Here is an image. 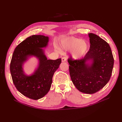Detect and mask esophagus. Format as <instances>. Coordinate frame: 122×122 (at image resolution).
I'll return each mask as SVG.
<instances>
[{
    "label": "esophagus",
    "instance_id": "obj_1",
    "mask_svg": "<svg viewBox=\"0 0 122 122\" xmlns=\"http://www.w3.org/2000/svg\"><path fill=\"white\" fill-rule=\"evenodd\" d=\"M66 61H67V57L64 56L61 58V61L62 62H65Z\"/></svg>",
    "mask_w": 122,
    "mask_h": 122
}]
</instances>
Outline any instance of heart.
Wrapping results in <instances>:
<instances>
[{"label":"heart","mask_w":122,"mask_h":122,"mask_svg":"<svg viewBox=\"0 0 122 122\" xmlns=\"http://www.w3.org/2000/svg\"><path fill=\"white\" fill-rule=\"evenodd\" d=\"M61 47L66 50L72 49V57L76 60H78L83 57L87 53L88 44L85 40H80L74 37H69L62 41Z\"/></svg>","instance_id":"b5f03b06"}]
</instances>
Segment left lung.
<instances>
[{"label":"left lung","instance_id":"obj_1","mask_svg":"<svg viewBox=\"0 0 122 122\" xmlns=\"http://www.w3.org/2000/svg\"><path fill=\"white\" fill-rule=\"evenodd\" d=\"M90 48L84 58L68 61L71 80L77 89L83 93H96L108 83L112 76L114 59L109 44L97 35L90 33Z\"/></svg>","mask_w":122,"mask_h":122}]
</instances>
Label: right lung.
<instances>
[{"mask_svg":"<svg viewBox=\"0 0 122 122\" xmlns=\"http://www.w3.org/2000/svg\"><path fill=\"white\" fill-rule=\"evenodd\" d=\"M48 42V36H29L16 47L10 61V72L15 86L22 94L33 100L40 99L48 93L54 73L61 62V58L47 60L43 48L47 47ZM31 56L37 58L39 64L34 72L27 76L23 66Z\"/></svg>","mask_w":122,"mask_h":122,"instance_id":"add662e5","label":"right lung"}]
</instances>
